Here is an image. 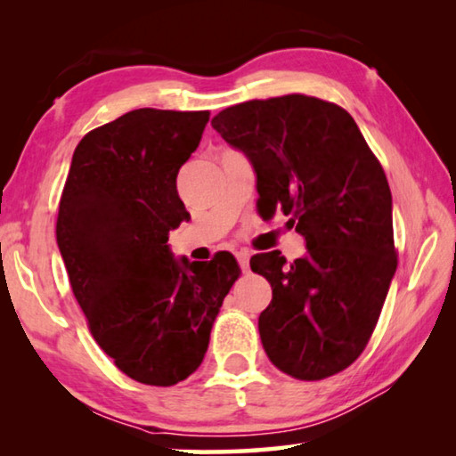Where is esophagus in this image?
<instances>
[{"label":"esophagus","instance_id":"esophagus-1","mask_svg":"<svg viewBox=\"0 0 456 456\" xmlns=\"http://www.w3.org/2000/svg\"><path fill=\"white\" fill-rule=\"evenodd\" d=\"M237 261H239V267H241V272H247V269H249V257H251V253L247 251V249H239L237 253Z\"/></svg>","mask_w":456,"mask_h":456}]
</instances>
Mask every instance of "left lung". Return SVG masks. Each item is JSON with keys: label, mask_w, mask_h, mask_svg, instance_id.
<instances>
[{"label": "left lung", "mask_w": 456, "mask_h": 456, "mask_svg": "<svg viewBox=\"0 0 456 456\" xmlns=\"http://www.w3.org/2000/svg\"><path fill=\"white\" fill-rule=\"evenodd\" d=\"M256 171L259 211L291 215L305 256L261 253L272 283L259 315L267 358L299 380L342 372L366 348L396 273L392 195L354 118L326 100L289 94L229 106L211 120Z\"/></svg>", "instance_id": "obj_1"}]
</instances>
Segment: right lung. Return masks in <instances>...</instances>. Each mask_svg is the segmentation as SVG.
I'll use <instances>...</instances> for the list:
<instances>
[{
  "label": "right lung",
  "instance_id": "right-lung-1",
  "mask_svg": "<svg viewBox=\"0 0 456 456\" xmlns=\"http://www.w3.org/2000/svg\"><path fill=\"white\" fill-rule=\"evenodd\" d=\"M209 112L138 108L76 146L56 239L92 336L136 382L173 386L200 366L213 322L239 277L231 253L175 257L168 233L189 219L176 175Z\"/></svg>",
  "mask_w": 456,
  "mask_h": 456
}]
</instances>
